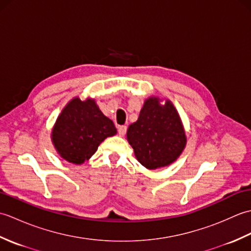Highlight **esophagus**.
Masks as SVG:
<instances>
[{
	"instance_id": "1",
	"label": "esophagus",
	"mask_w": 251,
	"mask_h": 251,
	"mask_svg": "<svg viewBox=\"0 0 251 251\" xmlns=\"http://www.w3.org/2000/svg\"><path fill=\"white\" fill-rule=\"evenodd\" d=\"M126 131H127V127L126 126H120L119 127V135L121 137L125 136L126 135Z\"/></svg>"
}]
</instances>
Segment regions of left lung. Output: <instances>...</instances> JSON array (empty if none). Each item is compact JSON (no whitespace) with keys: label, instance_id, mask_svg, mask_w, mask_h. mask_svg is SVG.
Masks as SVG:
<instances>
[{"label":"left lung","instance_id":"obj_1","mask_svg":"<svg viewBox=\"0 0 251 251\" xmlns=\"http://www.w3.org/2000/svg\"><path fill=\"white\" fill-rule=\"evenodd\" d=\"M127 140L135 156L148 169L168 166L182 153L186 136L178 111L169 100L158 97L145 101L138 121L127 129Z\"/></svg>","mask_w":251,"mask_h":251}]
</instances>
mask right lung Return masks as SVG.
Masks as SVG:
<instances>
[{
	"mask_svg": "<svg viewBox=\"0 0 251 251\" xmlns=\"http://www.w3.org/2000/svg\"><path fill=\"white\" fill-rule=\"evenodd\" d=\"M116 134L109 117L103 115L94 99L73 98L63 110L51 131L58 154L72 164H83L97 151L105 138Z\"/></svg>",
	"mask_w": 251,
	"mask_h": 251,
	"instance_id": "right-lung-1",
	"label": "right lung"
}]
</instances>
